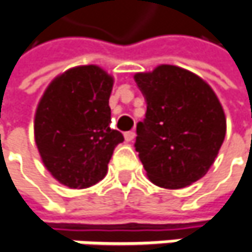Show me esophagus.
Masks as SVG:
<instances>
[{
    "mask_svg": "<svg viewBox=\"0 0 252 252\" xmlns=\"http://www.w3.org/2000/svg\"><path fill=\"white\" fill-rule=\"evenodd\" d=\"M124 138H126V142H131V141L135 138V132L134 131H128V132L124 134Z\"/></svg>",
    "mask_w": 252,
    "mask_h": 252,
    "instance_id": "34e87169",
    "label": "esophagus"
}]
</instances>
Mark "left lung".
I'll use <instances>...</instances> for the list:
<instances>
[{"instance_id":"1","label":"left lung","mask_w":252,"mask_h":252,"mask_svg":"<svg viewBox=\"0 0 252 252\" xmlns=\"http://www.w3.org/2000/svg\"><path fill=\"white\" fill-rule=\"evenodd\" d=\"M134 80L147 102L135 150L151 183L178 189L202 178L225 138V114L213 88L191 71L159 65Z\"/></svg>"}]
</instances>
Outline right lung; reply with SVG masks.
Instances as JSON below:
<instances>
[{
  "label": "right lung",
  "mask_w": 252,
  "mask_h": 252,
  "mask_svg": "<svg viewBox=\"0 0 252 252\" xmlns=\"http://www.w3.org/2000/svg\"><path fill=\"white\" fill-rule=\"evenodd\" d=\"M111 75L80 65L54 78L35 112L34 135L44 165L61 184L88 188L101 181L114 148L124 141L112 129Z\"/></svg>",
  "instance_id": "right-lung-1"
}]
</instances>
